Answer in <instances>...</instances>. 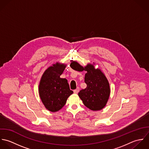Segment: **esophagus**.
<instances>
[{"label": "esophagus", "mask_w": 149, "mask_h": 149, "mask_svg": "<svg viewBox=\"0 0 149 149\" xmlns=\"http://www.w3.org/2000/svg\"><path fill=\"white\" fill-rule=\"evenodd\" d=\"M79 88H77L75 90H74V93H78L79 92Z\"/></svg>", "instance_id": "1"}]
</instances>
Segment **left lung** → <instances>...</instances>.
<instances>
[{"mask_svg": "<svg viewBox=\"0 0 149 149\" xmlns=\"http://www.w3.org/2000/svg\"><path fill=\"white\" fill-rule=\"evenodd\" d=\"M70 66L76 71H87L85 77L87 87L78 93L84 104L92 111L102 109L105 106L110 94L109 84L104 74L100 69L95 70L91 64L84 68L77 62L72 61Z\"/></svg>", "mask_w": 149, "mask_h": 149, "instance_id": "1", "label": "left lung"}]
</instances>
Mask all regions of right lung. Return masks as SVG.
I'll use <instances>...</instances> for the list:
<instances>
[{
    "label": "right lung",
    "instance_id": "right-lung-1",
    "mask_svg": "<svg viewBox=\"0 0 149 149\" xmlns=\"http://www.w3.org/2000/svg\"><path fill=\"white\" fill-rule=\"evenodd\" d=\"M65 68L64 64H54L44 72L40 82V97L45 108L51 112L59 111L73 93L67 80L60 78Z\"/></svg>",
    "mask_w": 149,
    "mask_h": 149
}]
</instances>
